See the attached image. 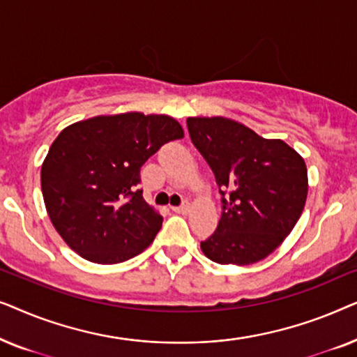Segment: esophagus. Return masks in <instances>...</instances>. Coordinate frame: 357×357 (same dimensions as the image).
Instances as JSON below:
<instances>
[{"instance_id": "34e87169", "label": "esophagus", "mask_w": 357, "mask_h": 357, "mask_svg": "<svg viewBox=\"0 0 357 357\" xmlns=\"http://www.w3.org/2000/svg\"><path fill=\"white\" fill-rule=\"evenodd\" d=\"M172 211L187 214L190 211V203L188 202H183L182 204H180V206H172Z\"/></svg>"}]
</instances>
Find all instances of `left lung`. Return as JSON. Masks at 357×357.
<instances>
[{
    "label": "left lung",
    "instance_id": "8db88e82",
    "mask_svg": "<svg viewBox=\"0 0 357 357\" xmlns=\"http://www.w3.org/2000/svg\"><path fill=\"white\" fill-rule=\"evenodd\" d=\"M221 193L218 229L202 250L219 265H252L276 250L299 221L307 198L304 159L282 139H266L238 121L187 119Z\"/></svg>",
    "mask_w": 357,
    "mask_h": 357
}]
</instances>
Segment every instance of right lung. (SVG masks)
I'll use <instances>...</instances> for the list:
<instances>
[{
  "label": "right lung",
  "mask_w": 357,
  "mask_h": 357,
  "mask_svg": "<svg viewBox=\"0 0 357 357\" xmlns=\"http://www.w3.org/2000/svg\"><path fill=\"white\" fill-rule=\"evenodd\" d=\"M180 138L183 130L172 116L139 112L63 130L40 174L47 213L63 241L100 265L139 255L162 226L138 190L139 170L160 146Z\"/></svg>",
  "instance_id": "1"
}]
</instances>
